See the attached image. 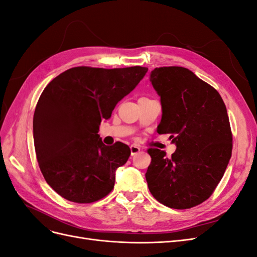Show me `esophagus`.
<instances>
[{
  "label": "esophagus",
  "mask_w": 257,
  "mask_h": 257,
  "mask_svg": "<svg viewBox=\"0 0 257 257\" xmlns=\"http://www.w3.org/2000/svg\"><path fill=\"white\" fill-rule=\"evenodd\" d=\"M130 148H131V154H132V155H135V154H137L138 152H141V148L135 146V145H132Z\"/></svg>",
  "instance_id": "1"
}]
</instances>
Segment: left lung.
<instances>
[{"label": "left lung", "instance_id": "1", "mask_svg": "<svg viewBox=\"0 0 257 257\" xmlns=\"http://www.w3.org/2000/svg\"><path fill=\"white\" fill-rule=\"evenodd\" d=\"M150 81L161 97L159 134H169L177 149H149L146 180L153 197L174 209H189L210 197L231 157L232 136L221 95L190 69L154 68Z\"/></svg>", "mask_w": 257, "mask_h": 257}]
</instances>
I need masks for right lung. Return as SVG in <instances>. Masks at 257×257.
Segmentation results:
<instances>
[{"mask_svg": "<svg viewBox=\"0 0 257 257\" xmlns=\"http://www.w3.org/2000/svg\"><path fill=\"white\" fill-rule=\"evenodd\" d=\"M147 72L142 66H78L45 88L34 112V146L46 182L60 196L88 204L111 192L115 170L127 162L131 149L122 143L104 145L99 124Z\"/></svg>", "mask_w": 257, "mask_h": 257, "instance_id": "add662e5", "label": "right lung"}]
</instances>
